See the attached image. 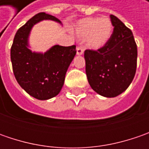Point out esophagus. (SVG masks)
Masks as SVG:
<instances>
[{"instance_id":"esophagus-1","label":"esophagus","mask_w":149,"mask_h":149,"mask_svg":"<svg viewBox=\"0 0 149 149\" xmlns=\"http://www.w3.org/2000/svg\"><path fill=\"white\" fill-rule=\"evenodd\" d=\"M76 54L77 55H82L84 54V49L82 47H77L76 48Z\"/></svg>"}]
</instances>
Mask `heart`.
I'll use <instances>...</instances> for the list:
<instances>
[{"label": "heart", "instance_id": "b5f03b06", "mask_svg": "<svg viewBox=\"0 0 149 149\" xmlns=\"http://www.w3.org/2000/svg\"><path fill=\"white\" fill-rule=\"evenodd\" d=\"M73 31L79 39H84L90 49H100L105 46L113 33V24L108 17H87L79 20L73 26Z\"/></svg>", "mask_w": 149, "mask_h": 149}]
</instances>
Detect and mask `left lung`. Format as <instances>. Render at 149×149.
Segmentation results:
<instances>
[{
  "mask_svg": "<svg viewBox=\"0 0 149 149\" xmlns=\"http://www.w3.org/2000/svg\"><path fill=\"white\" fill-rule=\"evenodd\" d=\"M113 31L105 46L84 51L85 71L89 85L106 98L121 95L132 83L137 67L138 50L132 31L110 15Z\"/></svg>",
  "mask_w": 149,
  "mask_h": 149,
  "instance_id": "left-lung-1",
  "label": "left lung"
}]
</instances>
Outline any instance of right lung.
I'll list each match as a JSON object with an SVG mask.
<instances>
[{
	"instance_id": "right-lung-1",
	"label": "right lung",
	"mask_w": 149,
	"mask_h": 149,
	"mask_svg": "<svg viewBox=\"0 0 149 149\" xmlns=\"http://www.w3.org/2000/svg\"><path fill=\"white\" fill-rule=\"evenodd\" d=\"M43 20L62 25L56 17L45 12L38 13L17 31L10 49L15 77L27 94L40 100H47L59 95L66 72L76 50L75 45H53L45 53L32 51L29 38L32 28Z\"/></svg>"
}]
</instances>
